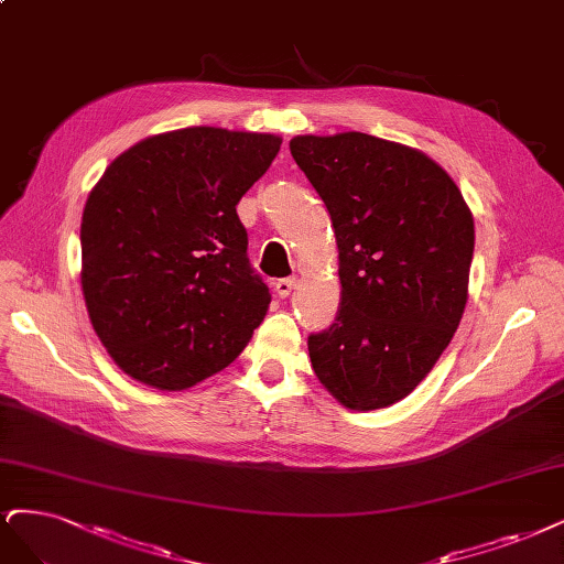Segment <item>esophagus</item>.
<instances>
[{"mask_svg":"<svg viewBox=\"0 0 564 564\" xmlns=\"http://www.w3.org/2000/svg\"><path fill=\"white\" fill-rule=\"evenodd\" d=\"M294 289H296V280H294V278H284V280H278V282H275V294H278L280 299H286Z\"/></svg>","mask_w":564,"mask_h":564,"instance_id":"1","label":"esophagus"}]
</instances>
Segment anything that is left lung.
I'll list each match as a JSON object with an SVG mask.
<instances>
[{"mask_svg":"<svg viewBox=\"0 0 564 564\" xmlns=\"http://www.w3.org/2000/svg\"><path fill=\"white\" fill-rule=\"evenodd\" d=\"M291 156L338 245L340 310L307 338L315 376L352 411L411 394L453 340L469 299L474 217L426 153L366 132L299 134Z\"/></svg>","mask_w":564,"mask_h":564,"instance_id":"obj_1","label":"left lung"}]
</instances>
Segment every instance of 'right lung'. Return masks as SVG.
I'll return each mask as SVG.
<instances>
[{"label":"right lung","instance_id":"add662e5","mask_svg":"<svg viewBox=\"0 0 564 564\" xmlns=\"http://www.w3.org/2000/svg\"><path fill=\"white\" fill-rule=\"evenodd\" d=\"M282 138L226 128L151 134L113 159L82 219V289L123 373L182 392L236 359L270 291L247 259L238 203Z\"/></svg>","mask_w":564,"mask_h":564}]
</instances>
